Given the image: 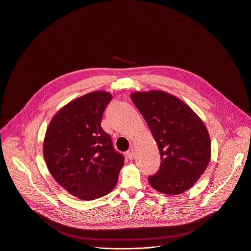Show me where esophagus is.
Masks as SVG:
<instances>
[{"mask_svg":"<svg viewBox=\"0 0 251 251\" xmlns=\"http://www.w3.org/2000/svg\"><path fill=\"white\" fill-rule=\"evenodd\" d=\"M126 154H127V157H128L129 160H133V159L135 158V156H136V153H135V150H134V149L128 150Z\"/></svg>","mask_w":251,"mask_h":251,"instance_id":"esophagus-1","label":"esophagus"}]
</instances>
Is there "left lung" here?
<instances>
[{
  "label": "left lung",
  "mask_w": 251,
  "mask_h": 251,
  "mask_svg": "<svg viewBox=\"0 0 251 251\" xmlns=\"http://www.w3.org/2000/svg\"><path fill=\"white\" fill-rule=\"evenodd\" d=\"M157 142L161 166L148 177L156 191L180 195L191 189L210 160L208 131L197 113L177 97L161 90L130 95Z\"/></svg>",
  "instance_id": "obj_1"
}]
</instances>
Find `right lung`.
<instances>
[{
    "label": "right lung",
    "instance_id": "1",
    "mask_svg": "<svg viewBox=\"0 0 251 251\" xmlns=\"http://www.w3.org/2000/svg\"><path fill=\"white\" fill-rule=\"evenodd\" d=\"M112 95L93 91L70 101L52 117L44 140V157L54 180L70 195L92 201L116 186L124 157L101 127Z\"/></svg>",
    "mask_w": 251,
    "mask_h": 251
}]
</instances>
